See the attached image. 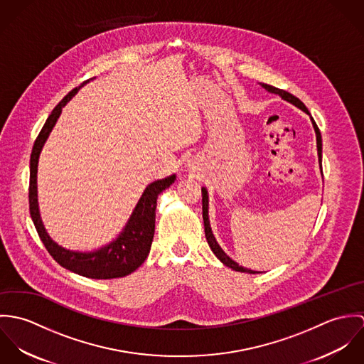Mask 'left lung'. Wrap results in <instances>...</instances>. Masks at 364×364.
I'll list each match as a JSON object with an SVG mask.
<instances>
[{
  "instance_id": "1",
  "label": "left lung",
  "mask_w": 364,
  "mask_h": 364,
  "mask_svg": "<svg viewBox=\"0 0 364 364\" xmlns=\"http://www.w3.org/2000/svg\"><path fill=\"white\" fill-rule=\"evenodd\" d=\"M260 85H262L264 90H267L269 92L279 94L283 100H286V101H289V102L296 105L297 107H300L301 110H304V112H307V113L310 114V112H309V109L306 107V105L303 104L297 97L291 95L290 92H287V91H284V90H280V88H276V87H272V85H267V84H260ZM311 120L312 124H314V129H315V133H316V149H318V156H319V164H321V158H322V139H321L319 129H318V126H316V123L314 122V119H312V117ZM208 191L203 188V189H202V208H203V211H202V213H203V223H205V234H206L208 245H210L211 251L214 252V255H215L218 259L221 260L225 266H228V267H231V269H234V270H237V272L258 273V272H255V270H250V269H247V267L240 266L237 262H234V260L231 259L230 257H227V255H225V252L220 248V245L217 244L215 238L213 237V232H211V228H210V223H208Z\"/></svg>"
}]
</instances>
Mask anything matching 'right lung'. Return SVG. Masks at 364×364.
<instances>
[{"label": "right lung", "instance_id": "right-lung-1", "mask_svg": "<svg viewBox=\"0 0 364 364\" xmlns=\"http://www.w3.org/2000/svg\"><path fill=\"white\" fill-rule=\"evenodd\" d=\"M87 82V81H85ZM80 87L70 91L58 105L53 109L45 126L35 140L31 154V176H29V211L36 227V231L46 247L48 252L58 264L63 267L90 279H114L123 277L134 272L147 258L156 230V208L158 195L169 188L175 175L156 181L147 186L140 202L137 203L133 215L130 217L124 231L110 245L92 254H78L67 251L53 242L48 235L38 208V191H36V173L38 159L41 150L52 132L55 120L61 113V107L67 104L78 91Z\"/></svg>", "mask_w": 364, "mask_h": 364}]
</instances>
